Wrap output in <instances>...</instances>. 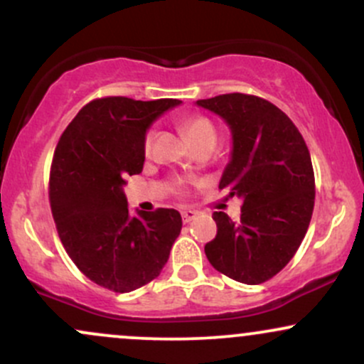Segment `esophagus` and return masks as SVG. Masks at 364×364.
Returning <instances> with one entry per match:
<instances>
[{"mask_svg":"<svg viewBox=\"0 0 364 364\" xmlns=\"http://www.w3.org/2000/svg\"><path fill=\"white\" fill-rule=\"evenodd\" d=\"M181 217H183V223H191V220H195L196 217H198V212H195V210H183L181 212Z\"/></svg>","mask_w":364,"mask_h":364,"instance_id":"obj_1","label":"esophagus"}]
</instances>
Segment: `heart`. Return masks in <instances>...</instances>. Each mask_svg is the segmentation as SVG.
<instances>
[{"instance_id":"heart-1","label":"heart","mask_w":364,"mask_h":364,"mask_svg":"<svg viewBox=\"0 0 364 364\" xmlns=\"http://www.w3.org/2000/svg\"><path fill=\"white\" fill-rule=\"evenodd\" d=\"M183 128H185L186 135L190 136V140L198 141L202 139H207V136H215V128L212 124L210 119L203 118V116H190V118L185 119L183 123ZM154 139H156V129L150 128L147 133H145V139H144V152L150 154L152 150V144Z\"/></svg>"}]
</instances>
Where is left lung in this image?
<instances>
[{
	"label": "left lung",
	"mask_w": 364,
	"mask_h": 364,
	"mask_svg": "<svg viewBox=\"0 0 364 364\" xmlns=\"http://www.w3.org/2000/svg\"><path fill=\"white\" fill-rule=\"evenodd\" d=\"M215 112L232 135L231 161L219 188L243 200L241 219L214 212L217 235L205 245L215 270L237 282L272 279L298 252L315 205V174L301 133L272 102L223 94L196 101Z\"/></svg>",
	"instance_id": "8db88e82"
}]
</instances>
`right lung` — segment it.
Segmentation results:
<instances>
[{"mask_svg": "<svg viewBox=\"0 0 364 364\" xmlns=\"http://www.w3.org/2000/svg\"><path fill=\"white\" fill-rule=\"evenodd\" d=\"M178 99H95L63 132L49 174V202L66 253L83 275L129 292L161 274L181 232L174 208L128 212L123 186L144 169L150 124Z\"/></svg>", "mask_w": 364, "mask_h": 364, "instance_id": "add662e5", "label": "right lung"}]
</instances>
